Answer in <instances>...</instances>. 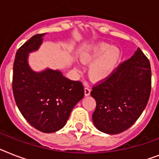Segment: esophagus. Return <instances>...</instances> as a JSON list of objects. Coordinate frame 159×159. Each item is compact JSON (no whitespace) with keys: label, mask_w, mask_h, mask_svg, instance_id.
I'll return each instance as SVG.
<instances>
[{"label":"esophagus","mask_w":159,"mask_h":159,"mask_svg":"<svg viewBox=\"0 0 159 159\" xmlns=\"http://www.w3.org/2000/svg\"><path fill=\"white\" fill-rule=\"evenodd\" d=\"M84 94H85V96H89L91 94V89L89 88L88 86H86L84 88Z\"/></svg>","instance_id":"obj_1"}]
</instances>
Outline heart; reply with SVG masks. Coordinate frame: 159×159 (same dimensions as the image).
<instances>
[{"label":"heart","mask_w":159,"mask_h":159,"mask_svg":"<svg viewBox=\"0 0 159 159\" xmlns=\"http://www.w3.org/2000/svg\"><path fill=\"white\" fill-rule=\"evenodd\" d=\"M122 50L117 46L100 42L84 50L80 55L82 64L91 65L89 76L95 82H101L113 75L122 60Z\"/></svg>","instance_id":"b5f03b06"}]
</instances>
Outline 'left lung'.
<instances>
[{"label":"left lung","mask_w":159,"mask_h":159,"mask_svg":"<svg viewBox=\"0 0 159 159\" xmlns=\"http://www.w3.org/2000/svg\"><path fill=\"white\" fill-rule=\"evenodd\" d=\"M150 91V64L138 48L113 75L93 87L91 95L96 102L92 115L95 126L109 135L127 130L145 109Z\"/></svg>","instance_id":"1"}]
</instances>
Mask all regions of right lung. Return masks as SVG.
Returning a JSON list of instances; mask_svg holds the SVG:
<instances>
[{
    "label": "right lung",
    "instance_id": "obj_1",
    "mask_svg": "<svg viewBox=\"0 0 159 159\" xmlns=\"http://www.w3.org/2000/svg\"><path fill=\"white\" fill-rule=\"evenodd\" d=\"M43 34L34 35L18 50L13 68V93L20 113L28 123L45 133L63 128L76 104L84 97L82 82L71 81L60 70L36 72L29 54L38 50Z\"/></svg>",
    "mask_w": 159,
    "mask_h": 159
}]
</instances>
